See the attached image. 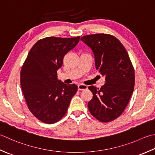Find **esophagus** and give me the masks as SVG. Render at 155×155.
I'll list each match as a JSON object with an SVG mask.
<instances>
[{"label": "esophagus", "mask_w": 155, "mask_h": 155, "mask_svg": "<svg viewBox=\"0 0 155 155\" xmlns=\"http://www.w3.org/2000/svg\"><path fill=\"white\" fill-rule=\"evenodd\" d=\"M87 86L85 84H80L78 85V91H83V90H86L87 89Z\"/></svg>", "instance_id": "obj_1"}]
</instances>
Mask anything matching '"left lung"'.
<instances>
[{"label": "left lung", "instance_id": "left-lung-1", "mask_svg": "<svg viewBox=\"0 0 155 155\" xmlns=\"http://www.w3.org/2000/svg\"><path fill=\"white\" fill-rule=\"evenodd\" d=\"M91 48L97 70L105 77L100 89L89 86L93 98L88 103L91 114L101 122H109L122 115L131 97L135 83L134 68L122 44L106 33L83 36Z\"/></svg>", "mask_w": 155, "mask_h": 155}]
</instances>
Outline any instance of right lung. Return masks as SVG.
Returning a JSON list of instances; mask_svg holds the SVG:
<instances>
[{"label": "right lung", "instance_id": "1", "mask_svg": "<svg viewBox=\"0 0 155 155\" xmlns=\"http://www.w3.org/2000/svg\"><path fill=\"white\" fill-rule=\"evenodd\" d=\"M79 39L80 36L39 39L23 63L20 81L24 97L29 111L42 122L51 124L61 120L77 91L75 84L67 85L58 80L57 71Z\"/></svg>", "mask_w": 155, "mask_h": 155}]
</instances>
